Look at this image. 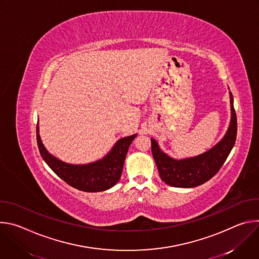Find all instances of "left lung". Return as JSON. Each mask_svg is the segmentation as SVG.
Here are the masks:
<instances>
[{"instance_id":"8db88e82","label":"left lung","mask_w":259,"mask_h":259,"mask_svg":"<svg viewBox=\"0 0 259 259\" xmlns=\"http://www.w3.org/2000/svg\"><path fill=\"white\" fill-rule=\"evenodd\" d=\"M231 122L225 134L214 146L205 153L184 159H174L164 153L158 142L151 138L152 153L161 179L174 188H196L211 179L221 168L235 145L237 137V117L234 98L230 92Z\"/></svg>"}]
</instances>
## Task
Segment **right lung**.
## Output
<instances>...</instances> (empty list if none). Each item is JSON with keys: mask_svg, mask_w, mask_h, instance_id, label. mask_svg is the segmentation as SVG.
<instances>
[{"mask_svg": "<svg viewBox=\"0 0 259 259\" xmlns=\"http://www.w3.org/2000/svg\"><path fill=\"white\" fill-rule=\"evenodd\" d=\"M137 134L119 139L102 159L88 164H68L53 155L44 146L36 125V141L39 151L47 165L70 187L77 190L96 193L109 190L120 180L129 146Z\"/></svg>", "mask_w": 259, "mask_h": 259, "instance_id": "1", "label": "right lung"}]
</instances>
